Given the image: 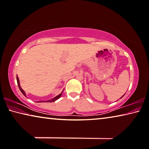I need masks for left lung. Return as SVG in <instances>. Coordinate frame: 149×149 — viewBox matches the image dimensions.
Returning a JSON list of instances; mask_svg holds the SVG:
<instances>
[{"instance_id": "1", "label": "left lung", "mask_w": 149, "mask_h": 149, "mask_svg": "<svg viewBox=\"0 0 149 149\" xmlns=\"http://www.w3.org/2000/svg\"><path fill=\"white\" fill-rule=\"evenodd\" d=\"M123 96H124V95H123Z\"/></svg>"}]
</instances>
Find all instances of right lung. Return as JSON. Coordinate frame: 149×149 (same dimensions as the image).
Listing matches in <instances>:
<instances>
[{
    "label": "right lung",
    "mask_w": 149,
    "mask_h": 149,
    "mask_svg": "<svg viewBox=\"0 0 149 149\" xmlns=\"http://www.w3.org/2000/svg\"><path fill=\"white\" fill-rule=\"evenodd\" d=\"M17 84H18V86H19V88H20V91H21V93H22V94H23V95H24V96H26V95H25V93H24V91L23 90H22V89L21 88V87H20V84H19V77H17ZM61 95H62V94H60V95H58V96H56V97H54V98H52V99L47 100V102H54V101H55L56 100L58 99V98L61 97ZM46 102V101H39V102Z\"/></svg>",
    "instance_id": "add662e5"
}]
</instances>
